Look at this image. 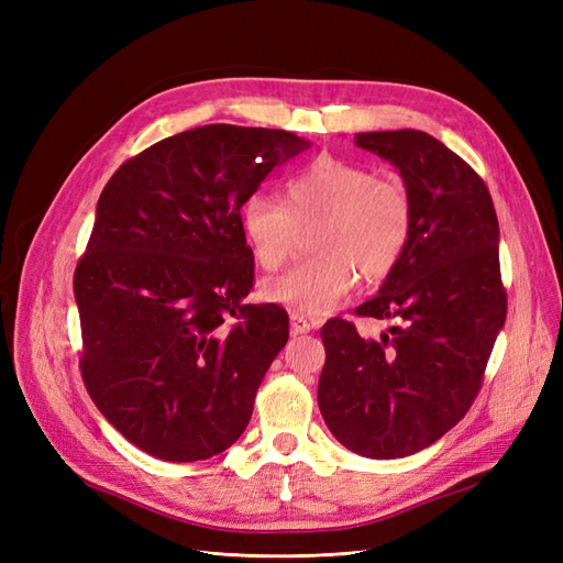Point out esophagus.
<instances>
[{"mask_svg": "<svg viewBox=\"0 0 563 563\" xmlns=\"http://www.w3.org/2000/svg\"><path fill=\"white\" fill-rule=\"evenodd\" d=\"M310 331H312L310 319L294 312V314H291V333H294V335H300V333H310Z\"/></svg>", "mask_w": 563, "mask_h": 563, "instance_id": "1", "label": "esophagus"}]
</instances>
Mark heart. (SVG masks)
Instances as JSON below:
<instances>
[{"label":"heart","mask_w":563,"mask_h":563,"mask_svg":"<svg viewBox=\"0 0 563 563\" xmlns=\"http://www.w3.org/2000/svg\"><path fill=\"white\" fill-rule=\"evenodd\" d=\"M240 220L253 258L265 269L282 267L298 244L300 228H312L308 261L265 282L272 302L302 317H323L347 298L356 272L385 279L411 244L416 211L408 185L395 174H371L362 164L317 157L286 185V203L265 192L244 199Z\"/></svg>","instance_id":"obj_1"}]
</instances>
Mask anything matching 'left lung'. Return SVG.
<instances>
[{
    "label": "left lung",
    "mask_w": 563,
    "mask_h": 563,
    "mask_svg": "<svg viewBox=\"0 0 563 563\" xmlns=\"http://www.w3.org/2000/svg\"><path fill=\"white\" fill-rule=\"evenodd\" d=\"M399 168L416 225L401 263L356 317L387 319L364 340L347 319L321 327L317 401L331 434L364 457L413 455L465 418L507 314L500 228L486 183L430 133H356Z\"/></svg>",
    "instance_id": "obj_1"
}]
</instances>
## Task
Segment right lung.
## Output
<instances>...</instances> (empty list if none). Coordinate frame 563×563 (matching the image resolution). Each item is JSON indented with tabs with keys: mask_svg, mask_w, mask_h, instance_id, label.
I'll return each mask as SVG.
<instances>
[{
	"mask_svg": "<svg viewBox=\"0 0 563 563\" xmlns=\"http://www.w3.org/2000/svg\"><path fill=\"white\" fill-rule=\"evenodd\" d=\"M308 141L209 124L150 145L100 192L75 269L79 368L98 411L166 463L230 449L288 340V314L253 305L240 209Z\"/></svg>",
	"mask_w": 563,
	"mask_h": 563,
	"instance_id": "1",
	"label": "right lung"
}]
</instances>
